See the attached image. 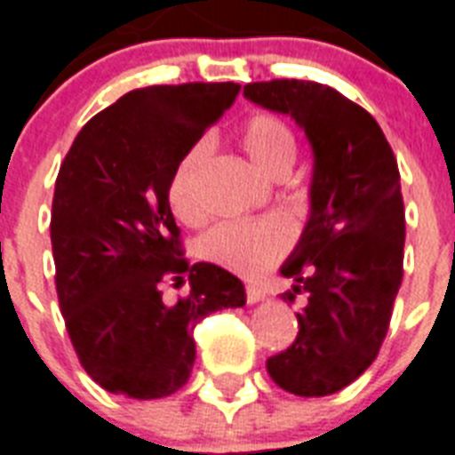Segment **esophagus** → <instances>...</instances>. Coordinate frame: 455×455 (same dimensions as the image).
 I'll list each match as a JSON object with an SVG mask.
<instances>
[{"instance_id": "obj_1", "label": "esophagus", "mask_w": 455, "mask_h": 455, "mask_svg": "<svg viewBox=\"0 0 455 455\" xmlns=\"http://www.w3.org/2000/svg\"><path fill=\"white\" fill-rule=\"evenodd\" d=\"M260 299H265V291H262V288L246 286V302L255 304V302H260Z\"/></svg>"}]
</instances>
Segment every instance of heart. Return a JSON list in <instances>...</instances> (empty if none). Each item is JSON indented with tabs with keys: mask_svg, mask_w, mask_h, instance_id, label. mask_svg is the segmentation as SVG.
Returning <instances> with one entry per match:
<instances>
[{
	"mask_svg": "<svg viewBox=\"0 0 455 455\" xmlns=\"http://www.w3.org/2000/svg\"><path fill=\"white\" fill-rule=\"evenodd\" d=\"M239 144L260 172L269 176L288 174L298 157V139L286 120L274 114L249 116L239 127ZM209 144L195 141L176 163L167 186V202L183 223L200 219L195 200V179L204 163ZM292 225L286 219L269 216L258 220H228L213 225L200 239V255L223 269L242 276H260L288 253L292 243Z\"/></svg>",
	"mask_w": 455,
	"mask_h": 455,
	"instance_id": "obj_1",
	"label": "heart"
}]
</instances>
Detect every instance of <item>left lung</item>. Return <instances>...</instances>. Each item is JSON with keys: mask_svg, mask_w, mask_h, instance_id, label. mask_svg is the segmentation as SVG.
I'll use <instances>...</instances> for the list:
<instances>
[{"mask_svg": "<svg viewBox=\"0 0 455 455\" xmlns=\"http://www.w3.org/2000/svg\"><path fill=\"white\" fill-rule=\"evenodd\" d=\"M243 97L288 114L314 151L309 220L281 274L283 299L307 298L298 337L267 358L274 384L302 397L332 395L374 363L403 283L404 204L393 148L355 101L314 81L274 78Z\"/></svg>", "mask_w": 455, "mask_h": 455, "instance_id": "obj_1", "label": "left lung"}]
</instances>
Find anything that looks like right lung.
<instances>
[{
  "mask_svg": "<svg viewBox=\"0 0 455 455\" xmlns=\"http://www.w3.org/2000/svg\"><path fill=\"white\" fill-rule=\"evenodd\" d=\"M239 95L236 84L151 85L90 118L60 167L51 213L55 288L78 360L101 388L167 397L195 363V325L246 304L243 283L183 258L167 202L179 157ZM191 292L164 303L162 283Z\"/></svg>",
  "mask_w": 455,
  "mask_h": 455,
  "instance_id": "obj_1",
  "label": "right lung"
}]
</instances>
